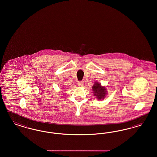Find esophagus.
Here are the masks:
<instances>
[{"mask_svg": "<svg viewBox=\"0 0 157 157\" xmlns=\"http://www.w3.org/2000/svg\"><path fill=\"white\" fill-rule=\"evenodd\" d=\"M78 86H82L83 85V84H84V82H83V81H79V82H78Z\"/></svg>", "mask_w": 157, "mask_h": 157, "instance_id": "obj_1", "label": "esophagus"}]
</instances>
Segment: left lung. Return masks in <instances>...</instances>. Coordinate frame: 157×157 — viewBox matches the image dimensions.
Instances as JSON below:
<instances>
[{
	"mask_svg": "<svg viewBox=\"0 0 157 157\" xmlns=\"http://www.w3.org/2000/svg\"><path fill=\"white\" fill-rule=\"evenodd\" d=\"M94 90V95L96 96L98 99H102L105 97L106 94V90L105 87L101 86V85L98 82H95L94 86H92Z\"/></svg>",
	"mask_w": 157,
	"mask_h": 157,
	"instance_id": "1",
	"label": "left lung"
}]
</instances>
